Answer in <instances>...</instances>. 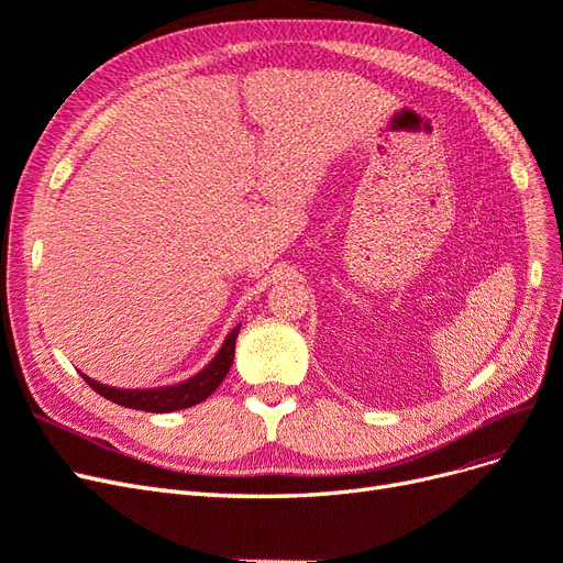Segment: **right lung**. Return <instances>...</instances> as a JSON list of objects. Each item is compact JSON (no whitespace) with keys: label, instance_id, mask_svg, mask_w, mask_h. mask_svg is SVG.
<instances>
[{"label":"right lung","instance_id":"obj_1","mask_svg":"<svg viewBox=\"0 0 563 563\" xmlns=\"http://www.w3.org/2000/svg\"><path fill=\"white\" fill-rule=\"evenodd\" d=\"M240 327H234L228 333L223 347L218 350V354L197 373V376L187 378L178 385L150 387V389H117V387H110V385L98 383L89 376H84V373H81V378L87 380L100 397H106L119 406L139 408V411H150V413L180 411V408H190L207 397H211L218 389V385L225 380L228 371L234 362V343H236V335H240Z\"/></svg>","mask_w":563,"mask_h":563}]
</instances>
